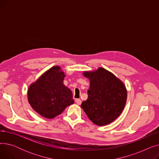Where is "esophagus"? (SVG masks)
Here are the masks:
<instances>
[{
    "label": "esophagus",
    "mask_w": 159,
    "mask_h": 159,
    "mask_svg": "<svg viewBox=\"0 0 159 159\" xmlns=\"http://www.w3.org/2000/svg\"><path fill=\"white\" fill-rule=\"evenodd\" d=\"M75 102H76L78 105H80L81 103H82V101L80 99H79V98H77L76 100H75Z\"/></svg>",
    "instance_id": "obj_1"
}]
</instances>
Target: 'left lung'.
I'll use <instances>...</instances> for the list:
<instances>
[{"label": "left lung", "mask_w": 159, "mask_h": 159, "mask_svg": "<svg viewBox=\"0 0 159 159\" xmlns=\"http://www.w3.org/2000/svg\"><path fill=\"white\" fill-rule=\"evenodd\" d=\"M89 80L88 99L80 106L90 120L99 126H105L119 117L126 103L127 90L124 83L103 68L84 71Z\"/></svg>", "instance_id": "1"}]
</instances>
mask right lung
Masks as SVG:
<instances>
[{"label": "right lung", "mask_w": 159, "mask_h": 159, "mask_svg": "<svg viewBox=\"0 0 159 159\" xmlns=\"http://www.w3.org/2000/svg\"><path fill=\"white\" fill-rule=\"evenodd\" d=\"M65 77L61 67L55 66L44 72L28 88L29 104L46 119H53L74 103L71 91L64 84Z\"/></svg>", "instance_id": "obj_1"}]
</instances>
